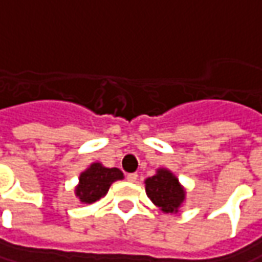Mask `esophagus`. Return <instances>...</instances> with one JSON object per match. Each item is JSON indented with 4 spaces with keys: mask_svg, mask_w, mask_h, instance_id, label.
<instances>
[{
    "mask_svg": "<svg viewBox=\"0 0 262 262\" xmlns=\"http://www.w3.org/2000/svg\"><path fill=\"white\" fill-rule=\"evenodd\" d=\"M126 177H127V180L132 182V183H135V182L138 180V174H136V173H129Z\"/></svg>",
    "mask_w": 262,
    "mask_h": 262,
    "instance_id": "esophagus-1",
    "label": "esophagus"
}]
</instances>
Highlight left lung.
Here are the masks:
<instances>
[{
    "label": "left lung",
    "mask_w": 262,
    "mask_h": 262,
    "mask_svg": "<svg viewBox=\"0 0 262 262\" xmlns=\"http://www.w3.org/2000/svg\"><path fill=\"white\" fill-rule=\"evenodd\" d=\"M145 192L160 211L177 214L186 201V189L168 168H157L155 174L145 180Z\"/></svg>",
    "instance_id": "obj_1"
}]
</instances>
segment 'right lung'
<instances>
[{
    "label": "right lung",
    "instance_id": "add662e5",
    "mask_svg": "<svg viewBox=\"0 0 262 262\" xmlns=\"http://www.w3.org/2000/svg\"><path fill=\"white\" fill-rule=\"evenodd\" d=\"M121 170L113 167H104L101 163H92L79 176V183L74 188V195L82 204H94L104 198L108 192L110 186L123 179Z\"/></svg>",
    "mask_w": 262,
    "mask_h": 262
}]
</instances>
